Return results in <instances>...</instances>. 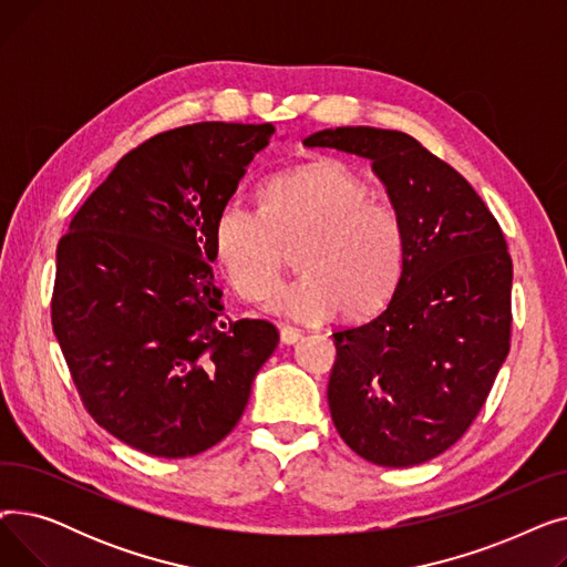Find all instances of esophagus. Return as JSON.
Returning a JSON list of instances; mask_svg holds the SVG:
<instances>
[{
    "mask_svg": "<svg viewBox=\"0 0 567 567\" xmlns=\"http://www.w3.org/2000/svg\"><path fill=\"white\" fill-rule=\"evenodd\" d=\"M301 331L296 329V326H289V323H282L280 326V340L285 342V344H293V342H299L301 340Z\"/></svg>",
    "mask_w": 567,
    "mask_h": 567,
    "instance_id": "obj_1",
    "label": "esophagus"
}]
</instances>
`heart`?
<instances>
[{
	"label": "heart",
	"instance_id": "heart-1",
	"mask_svg": "<svg viewBox=\"0 0 567 567\" xmlns=\"http://www.w3.org/2000/svg\"><path fill=\"white\" fill-rule=\"evenodd\" d=\"M259 208L231 202L214 223L216 257L246 301L278 287L296 244L301 274L271 296V312L319 319L340 308L361 319L391 299L404 268V227L347 165L326 158L276 174L259 190Z\"/></svg>",
	"mask_w": 567,
	"mask_h": 567
}]
</instances>
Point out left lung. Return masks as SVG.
<instances>
[{"instance_id": "8db88e82", "label": "left lung", "mask_w": 567, "mask_h": 567, "mask_svg": "<svg viewBox=\"0 0 567 567\" xmlns=\"http://www.w3.org/2000/svg\"><path fill=\"white\" fill-rule=\"evenodd\" d=\"M303 144L368 158L404 227L393 299L333 333L336 430L372 464H423L468 430L511 351L505 236L466 178L406 133L342 126Z\"/></svg>"}]
</instances>
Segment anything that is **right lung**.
<instances>
[{
	"label": "right lung",
	"mask_w": 567,
	"mask_h": 567,
	"mask_svg": "<svg viewBox=\"0 0 567 567\" xmlns=\"http://www.w3.org/2000/svg\"><path fill=\"white\" fill-rule=\"evenodd\" d=\"M274 124L202 122L142 142L56 246L52 331L92 419L131 449L193 457L244 415L278 347L264 319H225L214 223Z\"/></svg>",
	"instance_id": "add662e5"
}]
</instances>
